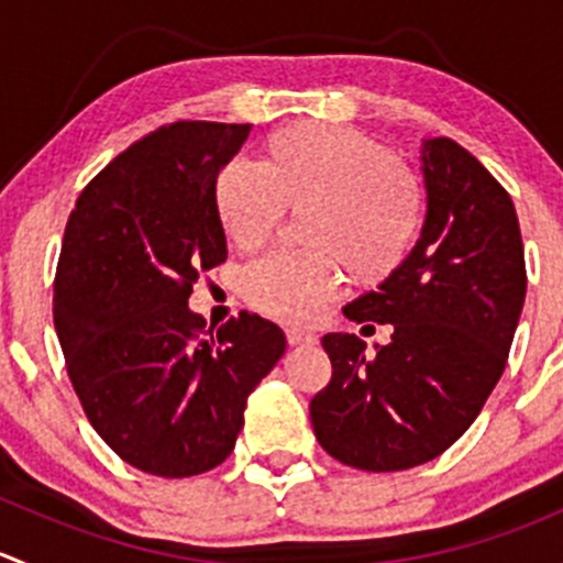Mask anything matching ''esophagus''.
Wrapping results in <instances>:
<instances>
[{"instance_id": "1", "label": "esophagus", "mask_w": 563, "mask_h": 563, "mask_svg": "<svg viewBox=\"0 0 563 563\" xmlns=\"http://www.w3.org/2000/svg\"><path fill=\"white\" fill-rule=\"evenodd\" d=\"M286 338H288V343H291V346H310V343H316L313 332L302 330V327H288Z\"/></svg>"}]
</instances>
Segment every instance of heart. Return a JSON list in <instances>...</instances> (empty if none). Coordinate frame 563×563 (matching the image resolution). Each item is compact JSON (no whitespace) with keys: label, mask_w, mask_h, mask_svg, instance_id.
I'll list each match as a JSON object with an SVG mask.
<instances>
[{"label":"heart","mask_w":563,"mask_h":563,"mask_svg":"<svg viewBox=\"0 0 563 563\" xmlns=\"http://www.w3.org/2000/svg\"><path fill=\"white\" fill-rule=\"evenodd\" d=\"M217 214L231 244L264 247L286 211L308 214L313 258L269 255L250 266L242 291L283 321H310L341 283L376 286L407 261L423 222L418 181L368 134L343 125H288L269 136L261 165L231 162L217 176Z\"/></svg>","instance_id":"obj_1"}]
</instances>
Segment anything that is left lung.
Masks as SVG:
<instances>
[{
    "instance_id": "obj_1",
    "label": "left lung",
    "mask_w": 563,
    "mask_h": 563,
    "mask_svg": "<svg viewBox=\"0 0 563 563\" xmlns=\"http://www.w3.org/2000/svg\"><path fill=\"white\" fill-rule=\"evenodd\" d=\"M427 217L396 275L352 299V321L393 324L374 357L327 332L332 379L310 401L316 440L357 471L432 462L467 432L506 368L526 302V253L509 192L449 136L423 140Z\"/></svg>"
}]
</instances>
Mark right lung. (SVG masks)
<instances>
[{
    "mask_svg": "<svg viewBox=\"0 0 563 563\" xmlns=\"http://www.w3.org/2000/svg\"><path fill=\"white\" fill-rule=\"evenodd\" d=\"M250 123L181 120L125 148L85 187L65 225L54 330L92 429L162 478L222 465L250 393L286 352L258 313L217 330L189 310L228 258L214 187Z\"/></svg>",
    "mask_w": 563,
    "mask_h": 563,
    "instance_id": "add662e5",
    "label": "right lung"
}]
</instances>
